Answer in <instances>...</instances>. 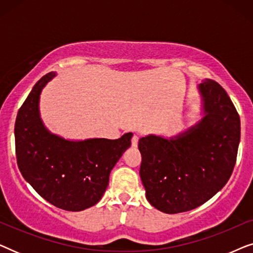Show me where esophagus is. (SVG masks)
<instances>
[{"instance_id":"esophagus-1","label":"esophagus","mask_w":253,"mask_h":253,"mask_svg":"<svg viewBox=\"0 0 253 253\" xmlns=\"http://www.w3.org/2000/svg\"><path fill=\"white\" fill-rule=\"evenodd\" d=\"M138 140H139V137H138L137 134H133L132 139H131V145H132V147L138 146Z\"/></svg>"}]
</instances>
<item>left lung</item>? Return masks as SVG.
<instances>
[{"label":"left lung","instance_id":"1","mask_svg":"<svg viewBox=\"0 0 253 253\" xmlns=\"http://www.w3.org/2000/svg\"><path fill=\"white\" fill-rule=\"evenodd\" d=\"M203 119L167 139H139L140 178L155 209L176 214L203 205L226 185L236 164L241 120L221 85L205 79L198 86Z\"/></svg>","mask_w":253,"mask_h":253}]
</instances>
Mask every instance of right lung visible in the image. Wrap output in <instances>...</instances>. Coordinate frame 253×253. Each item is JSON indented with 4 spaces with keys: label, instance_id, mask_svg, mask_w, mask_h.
I'll use <instances>...</instances> for the list:
<instances>
[{
    "label": "right lung",
    "instance_id": "right-lung-1",
    "mask_svg": "<svg viewBox=\"0 0 253 253\" xmlns=\"http://www.w3.org/2000/svg\"><path fill=\"white\" fill-rule=\"evenodd\" d=\"M56 74L44 75L19 108L15 123L17 165L23 177L51 205L79 212L101 199L114 166L130 147L132 133L119 139L67 140L50 133L39 113L40 93Z\"/></svg>",
    "mask_w": 253,
    "mask_h": 253
}]
</instances>
